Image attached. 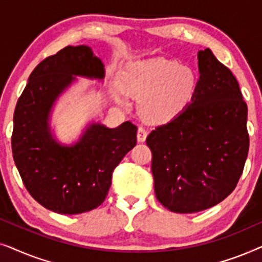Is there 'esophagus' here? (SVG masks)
<instances>
[{
    "label": "esophagus",
    "instance_id": "34e87169",
    "mask_svg": "<svg viewBox=\"0 0 262 262\" xmlns=\"http://www.w3.org/2000/svg\"><path fill=\"white\" fill-rule=\"evenodd\" d=\"M146 136H148V132H146V130L143 126H138V130H137V139L138 142H145L146 139Z\"/></svg>",
    "mask_w": 262,
    "mask_h": 262
}]
</instances>
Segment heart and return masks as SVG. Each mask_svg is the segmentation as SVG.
<instances>
[{
	"instance_id": "heart-1",
	"label": "heart",
	"mask_w": 262,
	"mask_h": 262,
	"mask_svg": "<svg viewBox=\"0 0 262 262\" xmlns=\"http://www.w3.org/2000/svg\"><path fill=\"white\" fill-rule=\"evenodd\" d=\"M121 83L128 91L144 94L142 112L151 121L170 119L187 108L198 91L195 71L187 66L166 59L132 63L121 75ZM118 98L121 100L120 92Z\"/></svg>"
}]
</instances>
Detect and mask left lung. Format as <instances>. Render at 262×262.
<instances>
[{"label": "left lung", "mask_w": 262, "mask_h": 262, "mask_svg": "<svg viewBox=\"0 0 262 262\" xmlns=\"http://www.w3.org/2000/svg\"><path fill=\"white\" fill-rule=\"evenodd\" d=\"M199 85L187 108L150 132L154 188L177 213L210 209L234 191L248 155L247 103L230 69L198 52Z\"/></svg>", "instance_id": "1"}]
</instances>
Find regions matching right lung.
<instances>
[{
	"mask_svg": "<svg viewBox=\"0 0 262 262\" xmlns=\"http://www.w3.org/2000/svg\"><path fill=\"white\" fill-rule=\"evenodd\" d=\"M75 76L105 77L101 59L89 46H67L39 63L14 112L12 150L25 187L40 205L62 214L101 205L114 168L137 143V126L130 121L116 128L93 123L75 144L56 142L50 113Z\"/></svg>",
	"mask_w": 262,
	"mask_h": 262,
	"instance_id": "right-lung-1",
	"label": "right lung"
}]
</instances>
